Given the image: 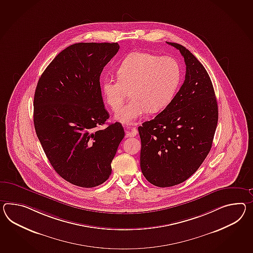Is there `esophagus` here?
<instances>
[{
  "mask_svg": "<svg viewBox=\"0 0 253 253\" xmlns=\"http://www.w3.org/2000/svg\"><path fill=\"white\" fill-rule=\"evenodd\" d=\"M125 131H126V135L129 136V137H134L138 133V130H137L136 127H132V128L131 127H126Z\"/></svg>",
  "mask_w": 253,
  "mask_h": 253,
  "instance_id": "obj_1",
  "label": "esophagus"
}]
</instances>
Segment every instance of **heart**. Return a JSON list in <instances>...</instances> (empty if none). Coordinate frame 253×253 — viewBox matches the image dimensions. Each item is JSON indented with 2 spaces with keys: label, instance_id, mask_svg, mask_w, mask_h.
<instances>
[{
  "label": "heart",
  "instance_id": "1",
  "mask_svg": "<svg viewBox=\"0 0 253 253\" xmlns=\"http://www.w3.org/2000/svg\"><path fill=\"white\" fill-rule=\"evenodd\" d=\"M117 78H103L101 91L108 105L116 110L129 90L130 99L116 111L114 118L122 124H131L148 111H162L171 102L178 87L181 70L172 57L135 52L120 64Z\"/></svg>",
  "mask_w": 253,
  "mask_h": 253
}]
</instances>
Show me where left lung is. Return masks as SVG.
I'll return each mask as SVG.
<instances>
[{
  "label": "left lung",
  "instance_id": "obj_1",
  "mask_svg": "<svg viewBox=\"0 0 253 253\" xmlns=\"http://www.w3.org/2000/svg\"><path fill=\"white\" fill-rule=\"evenodd\" d=\"M167 43L184 56L185 81L166 109L138 128L142 174L159 187L181 184L196 172L210 153L218 119L214 87L203 65L185 46Z\"/></svg>",
  "mask_w": 253,
  "mask_h": 253
}]
</instances>
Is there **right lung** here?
I'll use <instances>...</instances> for the list:
<instances>
[{
	"instance_id": "1",
	"label": "right lung",
	"mask_w": 253,
	"mask_h": 253,
	"mask_svg": "<svg viewBox=\"0 0 253 253\" xmlns=\"http://www.w3.org/2000/svg\"><path fill=\"white\" fill-rule=\"evenodd\" d=\"M118 43H78L61 51L45 68L34 98V124L51 166L81 187L103 184L111 173L124 129L109 119L99 77L119 51Z\"/></svg>"
}]
</instances>
